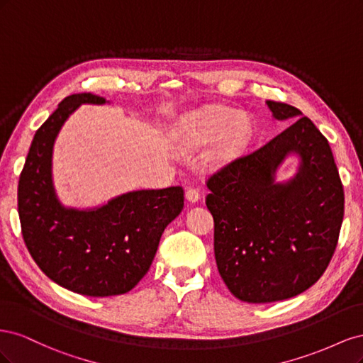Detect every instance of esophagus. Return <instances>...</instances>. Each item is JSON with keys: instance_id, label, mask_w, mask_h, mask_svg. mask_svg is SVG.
<instances>
[{"instance_id": "1", "label": "esophagus", "mask_w": 363, "mask_h": 363, "mask_svg": "<svg viewBox=\"0 0 363 363\" xmlns=\"http://www.w3.org/2000/svg\"><path fill=\"white\" fill-rule=\"evenodd\" d=\"M184 195H186V200L191 201V203L199 201V199H200V192H199V189H195V188H188V189H186Z\"/></svg>"}]
</instances>
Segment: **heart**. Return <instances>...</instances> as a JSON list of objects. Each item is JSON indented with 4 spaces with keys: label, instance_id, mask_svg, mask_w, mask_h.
<instances>
[{
    "label": "heart",
    "instance_id": "1",
    "mask_svg": "<svg viewBox=\"0 0 363 363\" xmlns=\"http://www.w3.org/2000/svg\"><path fill=\"white\" fill-rule=\"evenodd\" d=\"M227 128L229 130L223 140L221 150H219V157H227L240 147H244L250 135L248 121L244 116H239L238 112L225 107H208L196 119V133L203 142L219 138Z\"/></svg>",
    "mask_w": 363,
    "mask_h": 363
}]
</instances>
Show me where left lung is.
<instances>
[{
  "instance_id": "left-lung-1",
  "label": "left lung",
  "mask_w": 363,
  "mask_h": 363,
  "mask_svg": "<svg viewBox=\"0 0 363 363\" xmlns=\"http://www.w3.org/2000/svg\"><path fill=\"white\" fill-rule=\"evenodd\" d=\"M267 104L274 118L294 124L206 180L219 276L247 303L309 289L335 255L344 219V186L328 140L296 107ZM291 152L302 157L299 172L274 184L273 172Z\"/></svg>"
}]
</instances>
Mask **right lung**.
<instances>
[{"mask_svg":"<svg viewBox=\"0 0 363 363\" xmlns=\"http://www.w3.org/2000/svg\"><path fill=\"white\" fill-rule=\"evenodd\" d=\"M83 103L106 100L92 94L67 96L33 138L18 184L21 232L33 260L60 286L87 296L121 295L148 272L163 230L184 206V191H135L94 211L63 207L51 180L52 145Z\"/></svg>","mask_w":363,"mask_h":363,"instance_id":"1","label":"right lung"}]
</instances>
